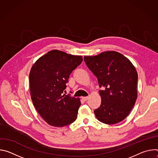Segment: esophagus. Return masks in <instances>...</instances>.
<instances>
[{"label": "esophagus", "instance_id": "34e87169", "mask_svg": "<svg viewBox=\"0 0 158 158\" xmlns=\"http://www.w3.org/2000/svg\"><path fill=\"white\" fill-rule=\"evenodd\" d=\"M82 99L84 101H86L88 99H89V97L88 96H86V97H82Z\"/></svg>", "mask_w": 158, "mask_h": 158}]
</instances>
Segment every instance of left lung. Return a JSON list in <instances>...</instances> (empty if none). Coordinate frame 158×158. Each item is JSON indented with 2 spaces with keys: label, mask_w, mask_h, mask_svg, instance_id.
<instances>
[{
  "label": "left lung",
  "mask_w": 158,
  "mask_h": 158,
  "mask_svg": "<svg viewBox=\"0 0 158 158\" xmlns=\"http://www.w3.org/2000/svg\"><path fill=\"white\" fill-rule=\"evenodd\" d=\"M85 63L98 80L101 104L94 110L97 119L107 124L124 120L136 102L138 73L131 61L115 51L93 57L84 56Z\"/></svg>",
  "instance_id": "left-lung-1"
}]
</instances>
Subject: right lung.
<instances>
[{"instance_id": "add662e5", "label": "right lung", "mask_w": 158, "mask_h": 158, "mask_svg": "<svg viewBox=\"0 0 158 158\" xmlns=\"http://www.w3.org/2000/svg\"><path fill=\"white\" fill-rule=\"evenodd\" d=\"M82 59V56L52 50L32 67L29 74L31 99L39 114L49 125L62 127L76 121L80 99L64 92L70 74Z\"/></svg>"}]
</instances>
